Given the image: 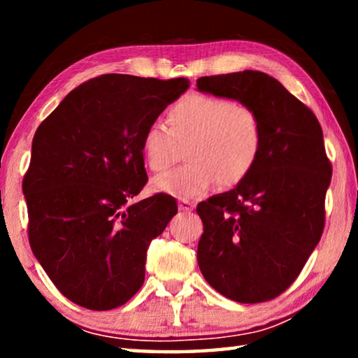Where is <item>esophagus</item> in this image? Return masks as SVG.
Instances as JSON below:
<instances>
[{"mask_svg":"<svg viewBox=\"0 0 358 358\" xmlns=\"http://www.w3.org/2000/svg\"><path fill=\"white\" fill-rule=\"evenodd\" d=\"M178 208L187 213V211H191L194 208V203L191 201H186V199H181V201L178 202Z\"/></svg>","mask_w":358,"mask_h":358,"instance_id":"esophagus-1","label":"esophagus"}]
</instances>
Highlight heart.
Masks as SVG:
<instances>
[{"instance_id": "1", "label": "heart", "mask_w": 358, "mask_h": 358, "mask_svg": "<svg viewBox=\"0 0 358 358\" xmlns=\"http://www.w3.org/2000/svg\"><path fill=\"white\" fill-rule=\"evenodd\" d=\"M167 124L147 126L141 138L143 161L162 173L178 161L183 167L155 180V189L180 199L207 192L216 181L230 187L256 167L262 150V124L254 108L224 96L189 94L167 110Z\"/></svg>"}]
</instances>
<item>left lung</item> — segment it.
Here are the masks:
<instances>
[{"mask_svg":"<svg viewBox=\"0 0 358 358\" xmlns=\"http://www.w3.org/2000/svg\"><path fill=\"white\" fill-rule=\"evenodd\" d=\"M197 88L250 106L262 124L252 172L197 205L199 268L230 300H273L296 280L324 232L331 162L322 128L310 107L265 72L201 77Z\"/></svg>","mask_w":358,"mask_h":358,"instance_id":"left-lung-1","label":"left lung"}]
</instances>
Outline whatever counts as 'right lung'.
Instances as JSON below:
<instances>
[{
	"instance_id": "1",
	"label": "right lung",
	"mask_w": 358,
	"mask_h": 358,
	"mask_svg": "<svg viewBox=\"0 0 358 358\" xmlns=\"http://www.w3.org/2000/svg\"><path fill=\"white\" fill-rule=\"evenodd\" d=\"M187 88L185 77L104 74L72 90L36 131L23 178L29 246L76 305L113 310L142 287L151 240L178 207L164 192L131 202L148 181L141 138Z\"/></svg>"
}]
</instances>
